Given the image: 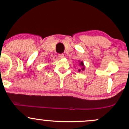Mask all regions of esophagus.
Wrapping results in <instances>:
<instances>
[{"label": "esophagus", "instance_id": "esophagus-1", "mask_svg": "<svg viewBox=\"0 0 129 129\" xmlns=\"http://www.w3.org/2000/svg\"><path fill=\"white\" fill-rule=\"evenodd\" d=\"M58 56H59V57H60V58H63V57H64V54H59Z\"/></svg>", "mask_w": 129, "mask_h": 129}]
</instances>
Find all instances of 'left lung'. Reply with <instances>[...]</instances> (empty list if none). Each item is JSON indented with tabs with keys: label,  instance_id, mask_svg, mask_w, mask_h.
<instances>
[{
	"label": "left lung",
	"instance_id": "8db88e82",
	"mask_svg": "<svg viewBox=\"0 0 129 129\" xmlns=\"http://www.w3.org/2000/svg\"><path fill=\"white\" fill-rule=\"evenodd\" d=\"M79 62H80V61H79ZM79 66H81V67H82V69H79L78 70V72H81V70H85V67H84V63H83V62L82 61H81V62H80V63H79Z\"/></svg>",
	"mask_w": 129,
	"mask_h": 129
}]
</instances>
